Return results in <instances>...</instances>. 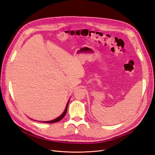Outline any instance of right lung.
<instances>
[{
  "label": "right lung",
  "instance_id": "right-lung-1",
  "mask_svg": "<svg viewBox=\"0 0 155 155\" xmlns=\"http://www.w3.org/2000/svg\"><path fill=\"white\" fill-rule=\"evenodd\" d=\"M69 100L70 99L68 100L67 104V105H66V107H65V109L64 110V112H63L62 114H61L59 117H58L57 118H55L54 120H50V121H40V122H42V123H46V124H52V123H55V122H58V121H59L60 120H61L63 118L64 116L66 115V113H67V108H68V103H69Z\"/></svg>",
  "mask_w": 155,
  "mask_h": 155
}]
</instances>
